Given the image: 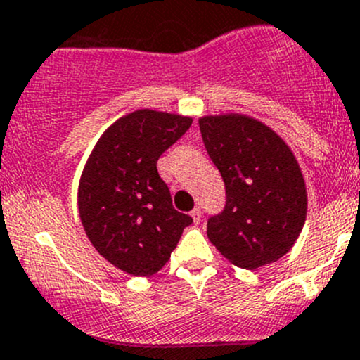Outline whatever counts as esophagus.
Instances as JSON below:
<instances>
[{"instance_id": "esophagus-1", "label": "esophagus", "mask_w": 360, "mask_h": 360, "mask_svg": "<svg viewBox=\"0 0 360 360\" xmlns=\"http://www.w3.org/2000/svg\"><path fill=\"white\" fill-rule=\"evenodd\" d=\"M191 217L194 219L195 224H199V220H201V208H194L191 212Z\"/></svg>"}]
</instances>
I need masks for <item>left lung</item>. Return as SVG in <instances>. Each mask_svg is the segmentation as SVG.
Returning <instances> with one entry per match:
<instances>
[{
    "label": "left lung",
    "mask_w": 360,
    "mask_h": 360,
    "mask_svg": "<svg viewBox=\"0 0 360 360\" xmlns=\"http://www.w3.org/2000/svg\"><path fill=\"white\" fill-rule=\"evenodd\" d=\"M199 131L226 185V206L208 219L210 241L240 268L278 261L306 220V187L294 154L252 117H202Z\"/></svg>",
    "instance_id": "obj_1"
}]
</instances>
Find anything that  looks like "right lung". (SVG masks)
<instances>
[{
  "label": "right lung",
  "mask_w": 360,
  "mask_h": 360,
  "mask_svg": "<svg viewBox=\"0 0 360 360\" xmlns=\"http://www.w3.org/2000/svg\"><path fill=\"white\" fill-rule=\"evenodd\" d=\"M192 119L138 110L103 133L78 185V212L89 240L115 268L134 276L158 273L192 217L173 208L158 161Z\"/></svg>",
  "instance_id": "add662e5"
}]
</instances>
